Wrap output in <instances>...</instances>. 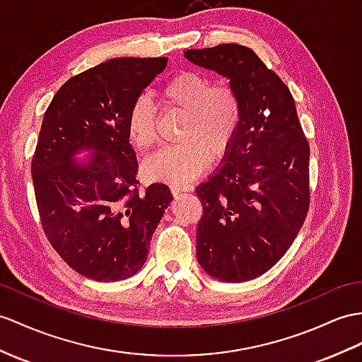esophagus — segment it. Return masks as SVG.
<instances>
[{
  "label": "esophagus",
  "mask_w": 362,
  "mask_h": 362,
  "mask_svg": "<svg viewBox=\"0 0 362 362\" xmlns=\"http://www.w3.org/2000/svg\"><path fill=\"white\" fill-rule=\"evenodd\" d=\"M170 190H172L173 195H178V193H181V192H190V190H193V187L187 186V184H172Z\"/></svg>",
  "instance_id": "esophagus-1"
}]
</instances>
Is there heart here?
Instances as JSON below:
<instances>
[{"instance_id": "heart-1", "label": "heart", "mask_w": 362, "mask_h": 362, "mask_svg": "<svg viewBox=\"0 0 362 362\" xmlns=\"http://www.w3.org/2000/svg\"><path fill=\"white\" fill-rule=\"evenodd\" d=\"M164 107L184 113L178 139L144 163V172L156 181L182 182L195 178L210 161L223 158L233 144L241 124L240 95L226 81L192 70H181L161 90ZM130 143L148 151L156 143V109L147 96L132 104L127 118Z\"/></svg>"}]
</instances>
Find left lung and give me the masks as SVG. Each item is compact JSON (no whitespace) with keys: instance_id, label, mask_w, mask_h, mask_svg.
Segmentation results:
<instances>
[{"instance_id":"8db88e82","label":"left lung","mask_w":362,"mask_h":362,"mask_svg":"<svg viewBox=\"0 0 362 362\" xmlns=\"http://www.w3.org/2000/svg\"><path fill=\"white\" fill-rule=\"evenodd\" d=\"M193 64L230 79L241 124L224 163L199 184V266L215 279L258 278L284 257L310 204V147L288 87L241 44L190 49Z\"/></svg>"}]
</instances>
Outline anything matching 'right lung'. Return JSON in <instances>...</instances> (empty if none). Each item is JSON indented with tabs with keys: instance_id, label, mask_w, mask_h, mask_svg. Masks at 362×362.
Listing matches in <instances>:
<instances>
[{
	"instance_id": "right-lung-1",
	"label": "right lung",
	"mask_w": 362,
	"mask_h": 362,
	"mask_svg": "<svg viewBox=\"0 0 362 362\" xmlns=\"http://www.w3.org/2000/svg\"><path fill=\"white\" fill-rule=\"evenodd\" d=\"M167 58H115L75 75L44 113L32 180L42 230L79 275L101 283L134 276L173 199L155 182L141 190L127 118ZM92 150L86 165L73 156Z\"/></svg>"
}]
</instances>
